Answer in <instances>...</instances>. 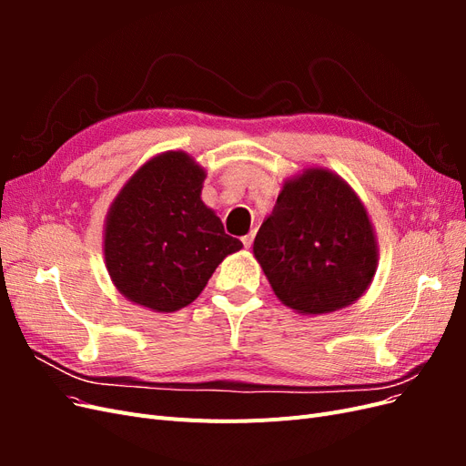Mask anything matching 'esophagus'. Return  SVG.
<instances>
[{
  "label": "esophagus",
  "mask_w": 466,
  "mask_h": 466,
  "mask_svg": "<svg viewBox=\"0 0 466 466\" xmlns=\"http://www.w3.org/2000/svg\"><path fill=\"white\" fill-rule=\"evenodd\" d=\"M241 241H243V245H245V248H250V245H252V241H255V233H248V235H245L243 238H241Z\"/></svg>",
  "instance_id": "esophagus-1"
}]
</instances>
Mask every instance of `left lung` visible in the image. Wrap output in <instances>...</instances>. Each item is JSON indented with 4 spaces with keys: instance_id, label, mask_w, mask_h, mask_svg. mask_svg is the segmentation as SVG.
<instances>
[{
    "instance_id": "left-lung-1",
    "label": "left lung",
    "mask_w": 466,
    "mask_h": 466,
    "mask_svg": "<svg viewBox=\"0 0 466 466\" xmlns=\"http://www.w3.org/2000/svg\"><path fill=\"white\" fill-rule=\"evenodd\" d=\"M252 255L281 303L317 317L356 303L368 291L379 245L356 190L329 168L309 167L284 180Z\"/></svg>"
}]
</instances>
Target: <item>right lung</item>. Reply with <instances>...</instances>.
Wrapping results in <instances>:
<instances>
[{"mask_svg":"<svg viewBox=\"0 0 466 466\" xmlns=\"http://www.w3.org/2000/svg\"><path fill=\"white\" fill-rule=\"evenodd\" d=\"M206 168L163 151L124 182L103 233L105 266L126 299L155 313L190 305L223 258L243 243L202 202Z\"/></svg>","mask_w":466,"mask_h":466,"instance_id":"obj_1","label":"right lung"}]
</instances>
